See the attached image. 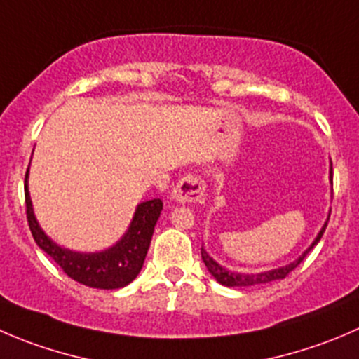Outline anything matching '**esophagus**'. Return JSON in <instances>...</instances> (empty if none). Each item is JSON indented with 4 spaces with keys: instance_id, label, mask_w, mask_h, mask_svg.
Instances as JSON below:
<instances>
[{
    "instance_id": "1",
    "label": "esophagus",
    "mask_w": 359,
    "mask_h": 359,
    "mask_svg": "<svg viewBox=\"0 0 359 359\" xmlns=\"http://www.w3.org/2000/svg\"><path fill=\"white\" fill-rule=\"evenodd\" d=\"M205 180L196 173H187L173 189V200L179 203H196L205 194Z\"/></svg>"
}]
</instances>
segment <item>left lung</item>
I'll list each match as a JSON object with an SVG mask.
<instances>
[{"mask_svg":"<svg viewBox=\"0 0 359 359\" xmlns=\"http://www.w3.org/2000/svg\"><path fill=\"white\" fill-rule=\"evenodd\" d=\"M326 226H328V222H325V226H323V229L319 231L318 238L314 240V243H312L311 247H309L307 250H305L304 254H302L300 257H298L294 263L287 264V266H283V268H277V270H270V272H263V273H250V276H247V273H236V272H229V270H226V268H222L221 264L215 263L214 259H212L210 256H208L207 252H205V249L201 247V259H203L205 266L208 268V272L212 273V276L217 279V283H221L222 286H228V287H245V286H257V284H268V283H273V280H279V279H286L287 276H290L291 272H293L294 268L298 266V264L302 263V261L305 259V256L309 254V250H312V247L316 245V243L321 240L323 233H325Z\"/></svg>","mask_w":359,"mask_h":359,"instance_id":"obj_1","label":"left lung"}]
</instances>
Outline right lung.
I'll use <instances>...</instances> for the list:
<instances>
[{
	"label": "right lung",
	"mask_w": 359,
	"mask_h": 359,
	"mask_svg": "<svg viewBox=\"0 0 359 359\" xmlns=\"http://www.w3.org/2000/svg\"><path fill=\"white\" fill-rule=\"evenodd\" d=\"M24 198H26L27 224L38 247L59 264L66 276L83 286L98 287V290H119L128 286L140 273L151 245L154 226L163 210V201L159 198L142 201L135 212L130 229L119 243L110 247L105 252L79 254L55 245L38 226L27 193V172L24 179Z\"/></svg>",
	"instance_id": "add662e5"
}]
</instances>
